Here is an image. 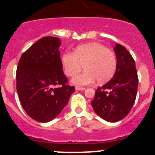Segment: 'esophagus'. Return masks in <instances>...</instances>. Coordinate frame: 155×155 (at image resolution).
Masks as SVG:
<instances>
[{
    "label": "esophagus",
    "instance_id": "obj_1",
    "mask_svg": "<svg viewBox=\"0 0 155 155\" xmlns=\"http://www.w3.org/2000/svg\"><path fill=\"white\" fill-rule=\"evenodd\" d=\"M75 89L78 90V91H84V90L85 89V87H78V86H77V87H75Z\"/></svg>",
    "mask_w": 155,
    "mask_h": 155
}]
</instances>
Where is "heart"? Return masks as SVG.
<instances>
[{
  "label": "heart",
  "mask_w": 155,
  "mask_h": 155,
  "mask_svg": "<svg viewBox=\"0 0 155 155\" xmlns=\"http://www.w3.org/2000/svg\"><path fill=\"white\" fill-rule=\"evenodd\" d=\"M64 73L68 77H74L84 68V73L73 79L79 85L89 84L97 80L102 84L110 80L117 66L116 56L112 50L98 42L81 45L74 53L66 52L61 57Z\"/></svg>",
  "instance_id": "b5f03b06"
}]
</instances>
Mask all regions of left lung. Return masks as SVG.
Segmentation results:
<instances>
[{
    "instance_id": "left-lung-1",
    "label": "left lung",
    "mask_w": 155,
    "mask_h": 155,
    "mask_svg": "<svg viewBox=\"0 0 155 155\" xmlns=\"http://www.w3.org/2000/svg\"><path fill=\"white\" fill-rule=\"evenodd\" d=\"M117 58L113 78L97 88L91 106L94 112L108 122H117L128 115L132 109L138 87V76L134 58L127 50L116 44Z\"/></svg>"
}]
</instances>
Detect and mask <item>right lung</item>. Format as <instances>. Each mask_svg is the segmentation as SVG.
<instances>
[{
    "instance_id": "obj_1",
    "label": "right lung",
    "mask_w": 155,
    "mask_h": 155,
    "mask_svg": "<svg viewBox=\"0 0 155 155\" xmlns=\"http://www.w3.org/2000/svg\"><path fill=\"white\" fill-rule=\"evenodd\" d=\"M61 43L57 37H43L23 53L17 67L19 100L25 113L41 123L57 117L75 90L63 72Z\"/></svg>"
}]
</instances>
